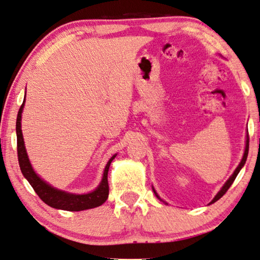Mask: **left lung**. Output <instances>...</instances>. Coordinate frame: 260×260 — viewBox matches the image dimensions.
Returning <instances> with one entry per match:
<instances>
[{"label":"left lung","mask_w":260,"mask_h":260,"mask_svg":"<svg viewBox=\"0 0 260 260\" xmlns=\"http://www.w3.org/2000/svg\"><path fill=\"white\" fill-rule=\"evenodd\" d=\"M248 153H249V136L248 135H246V140H245V148H244V154H243V158H242V160H241V162H240V165H238L237 166V168L235 169V172H234L233 173V175L231 176V177H229L228 178V180H227V182L226 183H224V184H223V186H222V188H221L220 189V191H219V192L218 193H216L215 194V197L213 198V201H212L210 204H213V203H215L216 201H219V199L221 198V197H222V196L224 194V193H226L227 192V190L229 189V188H231V185L233 184V182L234 181H235V178H236V176H237V174L238 173H240V170L242 169V167H243V166L245 165V161H246V158H248ZM152 189H153V192H154V194L156 196V198H158V199H160V201L161 202H164L162 201V199H161L160 198V196L158 194V193H156V191H155V189L154 188H153V186H152ZM165 204H167V203H166V202H164Z\"/></svg>","instance_id":"1"}]
</instances>
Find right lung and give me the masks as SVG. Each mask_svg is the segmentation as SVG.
<instances>
[{
  "instance_id": "obj_1",
  "label": "right lung",
  "mask_w": 260,
  "mask_h": 260,
  "mask_svg": "<svg viewBox=\"0 0 260 260\" xmlns=\"http://www.w3.org/2000/svg\"><path fill=\"white\" fill-rule=\"evenodd\" d=\"M25 99L23 101V105L20 106L18 115H17V122H16V134H17V153H18V162L20 170H22L24 177L28 181L29 184L36 191L37 194L39 196L40 199L47 205H49L53 208H57V210H64V211H84L90 210V208L98 207L104 204L108 198L109 193V186H108V170L109 166L112 161L115 159L117 154H114L112 158L108 160L107 165H106L104 174H102V178L96 188L87 193H71L67 192V191L59 190L54 188L47 183L46 181L34 172L31 162H29L26 148H25L23 133H22V113L24 109Z\"/></svg>"
}]
</instances>
